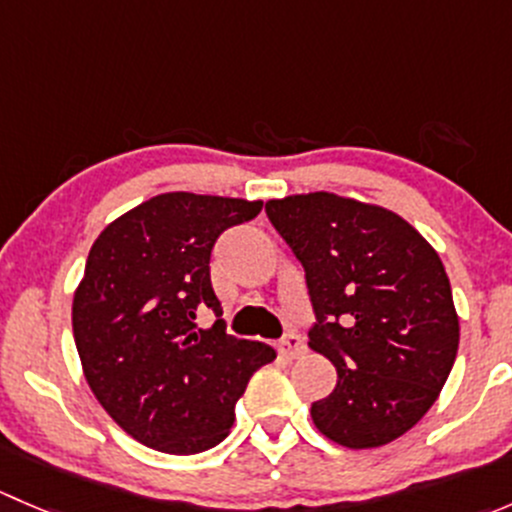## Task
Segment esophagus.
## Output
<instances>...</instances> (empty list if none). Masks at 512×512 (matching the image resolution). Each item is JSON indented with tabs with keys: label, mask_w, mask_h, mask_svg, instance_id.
<instances>
[{
	"label": "esophagus",
	"mask_w": 512,
	"mask_h": 512,
	"mask_svg": "<svg viewBox=\"0 0 512 512\" xmlns=\"http://www.w3.org/2000/svg\"><path fill=\"white\" fill-rule=\"evenodd\" d=\"M304 352H307V347H304L299 334H287V337L280 342V354L285 356V359H299Z\"/></svg>",
	"instance_id": "34e87169"
}]
</instances>
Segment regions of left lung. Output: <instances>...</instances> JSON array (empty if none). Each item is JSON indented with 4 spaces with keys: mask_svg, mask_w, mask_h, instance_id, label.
<instances>
[{
    "mask_svg": "<svg viewBox=\"0 0 512 512\" xmlns=\"http://www.w3.org/2000/svg\"><path fill=\"white\" fill-rule=\"evenodd\" d=\"M265 210L307 275L319 322L309 349L337 369L332 394L312 404L314 426L356 451L396 441L431 409L458 354L441 257L394 210L347 195H287Z\"/></svg>",
    "mask_w": 512,
    "mask_h": 512,
    "instance_id": "left-lung-1",
    "label": "left lung"
}]
</instances>
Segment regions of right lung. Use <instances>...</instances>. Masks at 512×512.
Returning a JSON list of instances; mask_svg holds the SVG:
<instances>
[{"mask_svg": "<svg viewBox=\"0 0 512 512\" xmlns=\"http://www.w3.org/2000/svg\"><path fill=\"white\" fill-rule=\"evenodd\" d=\"M262 200L175 190L108 223L91 245L71 324L86 381L106 414L143 446L173 456L208 451L230 433L235 404L275 349L198 329L223 314L210 250Z\"/></svg>", "mask_w": 512, "mask_h": 512, "instance_id": "obj_1", "label": "right lung"}]
</instances>
